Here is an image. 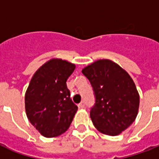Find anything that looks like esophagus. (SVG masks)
<instances>
[{
	"mask_svg": "<svg viewBox=\"0 0 159 159\" xmlns=\"http://www.w3.org/2000/svg\"><path fill=\"white\" fill-rule=\"evenodd\" d=\"M78 107H79V108H84V107H85L84 102H82L81 103H79V104H78Z\"/></svg>",
	"mask_w": 159,
	"mask_h": 159,
	"instance_id": "obj_1",
	"label": "esophagus"
}]
</instances>
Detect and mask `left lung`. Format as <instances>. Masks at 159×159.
I'll use <instances>...</instances> for the list:
<instances>
[{
    "instance_id": "8db88e82",
    "label": "left lung",
    "mask_w": 159,
    "mask_h": 159,
    "mask_svg": "<svg viewBox=\"0 0 159 159\" xmlns=\"http://www.w3.org/2000/svg\"><path fill=\"white\" fill-rule=\"evenodd\" d=\"M94 91L96 103L90 111L94 126L101 133L118 135L138 115L139 95L125 70L109 59H100L82 70Z\"/></svg>"
}]
</instances>
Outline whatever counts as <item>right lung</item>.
<instances>
[{
    "label": "right lung",
    "mask_w": 159,
    "mask_h": 159,
    "mask_svg": "<svg viewBox=\"0 0 159 159\" xmlns=\"http://www.w3.org/2000/svg\"><path fill=\"white\" fill-rule=\"evenodd\" d=\"M75 67L66 60L52 58L36 71L26 90V116L46 138L67 131L77 112L66 83Z\"/></svg>",
    "instance_id": "add662e5"
}]
</instances>
